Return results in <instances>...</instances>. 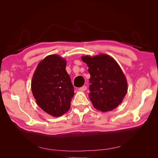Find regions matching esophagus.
<instances>
[{"instance_id": "1", "label": "esophagus", "mask_w": 158, "mask_h": 158, "mask_svg": "<svg viewBox=\"0 0 158 158\" xmlns=\"http://www.w3.org/2000/svg\"><path fill=\"white\" fill-rule=\"evenodd\" d=\"M87 89V86L86 85H83L82 87H81L79 88V90L80 91H82V92H84V91H85Z\"/></svg>"}]
</instances>
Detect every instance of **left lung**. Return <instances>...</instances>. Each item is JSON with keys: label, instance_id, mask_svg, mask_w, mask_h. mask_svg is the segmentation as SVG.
Returning <instances> with one entry per match:
<instances>
[{"label": "left lung", "instance_id": "1", "mask_svg": "<svg viewBox=\"0 0 158 158\" xmlns=\"http://www.w3.org/2000/svg\"><path fill=\"white\" fill-rule=\"evenodd\" d=\"M90 74L89 99L94 107L102 112L115 109L127 92V81L120 66L111 56L102 54L83 56Z\"/></svg>", "mask_w": 158, "mask_h": 158}]
</instances>
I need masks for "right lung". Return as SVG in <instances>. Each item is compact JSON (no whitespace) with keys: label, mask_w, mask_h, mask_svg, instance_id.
Returning <instances> with one entry per match:
<instances>
[{"label":"right lung","mask_w":158,"mask_h":158,"mask_svg":"<svg viewBox=\"0 0 158 158\" xmlns=\"http://www.w3.org/2000/svg\"><path fill=\"white\" fill-rule=\"evenodd\" d=\"M66 61L57 55L46 56L33 75L31 91L41 109L53 117L67 112L73 98L74 87L66 71Z\"/></svg>","instance_id":"1"}]
</instances>
